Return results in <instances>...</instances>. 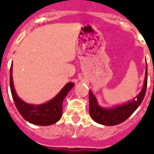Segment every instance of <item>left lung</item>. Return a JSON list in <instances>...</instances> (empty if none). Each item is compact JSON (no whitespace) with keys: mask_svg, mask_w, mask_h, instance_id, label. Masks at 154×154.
<instances>
[{"mask_svg":"<svg viewBox=\"0 0 154 154\" xmlns=\"http://www.w3.org/2000/svg\"><path fill=\"white\" fill-rule=\"evenodd\" d=\"M148 82V67H146L145 78L143 87L135 99L120 106L104 108L99 106L97 98L92 92L89 91V113L94 121L103 125L111 126L119 125L129 118L142 103L145 96Z\"/></svg>","mask_w":154,"mask_h":154,"instance_id":"left-lung-1","label":"left lung"}]
</instances>
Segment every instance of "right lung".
<instances>
[{"mask_svg":"<svg viewBox=\"0 0 154 154\" xmlns=\"http://www.w3.org/2000/svg\"><path fill=\"white\" fill-rule=\"evenodd\" d=\"M73 86V82L67 83L56 97L46 103L41 105L28 104L22 100L15 92L12 77V65L11 67L10 87L15 106L26 121L34 125L48 126L57 122L63 116V101Z\"/></svg>","mask_w":154,"mask_h":154,"instance_id":"right-lung-1","label":"right lung"}]
</instances>
